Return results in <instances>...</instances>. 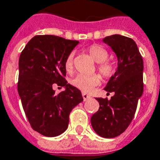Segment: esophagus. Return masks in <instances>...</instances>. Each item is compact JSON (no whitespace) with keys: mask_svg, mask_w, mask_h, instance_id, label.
I'll list each match as a JSON object with an SVG mask.
<instances>
[{"mask_svg":"<svg viewBox=\"0 0 160 160\" xmlns=\"http://www.w3.org/2000/svg\"><path fill=\"white\" fill-rule=\"evenodd\" d=\"M82 97H83V99H84V101H86L88 98H90V97L86 93H82Z\"/></svg>","mask_w":160,"mask_h":160,"instance_id":"esophagus-1","label":"esophagus"}]
</instances>
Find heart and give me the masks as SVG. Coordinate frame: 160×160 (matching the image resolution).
I'll list each match as a JSON object with an SVG mask.
<instances>
[{
    "label": "heart",
    "instance_id": "obj_1",
    "mask_svg": "<svg viewBox=\"0 0 160 160\" xmlns=\"http://www.w3.org/2000/svg\"><path fill=\"white\" fill-rule=\"evenodd\" d=\"M88 52L92 58L98 62V69L104 78L112 77L115 72V67L113 62L107 60L108 53L103 47L98 45H92L88 48ZM65 69L68 73L74 71V53H70L65 61ZM72 85L80 91L88 92L93 87L100 85L101 77L98 74H78L71 81Z\"/></svg>",
    "mask_w": 160,
    "mask_h": 160
}]
</instances>
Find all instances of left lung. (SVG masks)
<instances>
[{
  "instance_id": "8db88e82",
  "label": "left lung",
  "mask_w": 160,
  "mask_h": 160,
  "mask_svg": "<svg viewBox=\"0 0 160 160\" xmlns=\"http://www.w3.org/2000/svg\"><path fill=\"white\" fill-rule=\"evenodd\" d=\"M115 52L118 68L104 90L114 92L110 100L98 98L99 109L91 118L92 128L104 138L118 137L134 118L138 99L143 92V60L132 39L120 35L102 40Z\"/></svg>"
}]
</instances>
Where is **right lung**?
Instances as JSON below:
<instances>
[{
    "label": "right lung",
    "mask_w": 160,
    "mask_h": 160,
    "mask_svg": "<svg viewBox=\"0 0 160 160\" xmlns=\"http://www.w3.org/2000/svg\"><path fill=\"white\" fill-rule=\"evenodd\" d=\"M78 43L56 35H35L20 54L18 94L31 127L45 137L64 132L69 113L83 101L80 90L65 80V61ZM54 83L65 91L56 94Z\"/></svg>",
    "instance_id": "1"
}]
</instances>
